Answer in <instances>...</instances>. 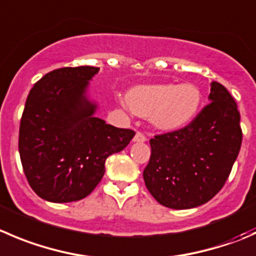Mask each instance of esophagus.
Segmentation results:
<instances>
[{
  "mask_svg": "<svg viewBox=\"0 0 256 256\" xmlns=\"http://www.w3.org/2000/svg\"><path fill=\"white\" fill-rule=\"evenodd\" d=\"M134 141H135V142H145L146 136L141 132H136L135 138H134Z\"/></svg>",
  "mask_w": 256,
  "mask_h": 256,
  "instance_id": "34e87169",
  "label": "esophagus"
}]
</instances>
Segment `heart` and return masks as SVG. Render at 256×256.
<instances>
[{
    "instance_id": "heart-1",
    "label": "heart",
    "mask_w": 256,
    "mask_h": 256,
    "mask_svg": "<svg viewBox=\"0 0 256 256\" xmlns=\"http://www.w3.org/2000/svg\"><path fill=\"white\" fill-rule=\"evenodd\" d=\"M202 101L200 88L190 82L140 85L128 94L131 110L148 118L154 128L164 131L178 130L191 122Z\"/></svg>"
}]
</instances>
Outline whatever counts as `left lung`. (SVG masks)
<instances>
[{
    "instance_id": "obj_1",
    "label": "left lung",
    "mask_w": 256,
    "mask_h": 256,
    "mask_svg": "<svg viewBox=\"0 0 256 256\" xmlns=\"http://www.w3.org/2000/svg\"><path fill=\"white\" fill-rule=\"evenodd\" d=\"M210 104L186 128L150 140L144 180L156 202L170 209H192L222 190L239 155L240 114L229 91L210 84Z\"/></svg>"
}]
</instances>
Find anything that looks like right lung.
<instances>
[{
  "label": "right lung",
  "mask_w": 256,
  "mask_h": 256,
  "mask_svg": "<svg viewBox=\"0 0 256 256\" xmlns=\"http://www.w3.org/2000/svg\"><path fill=\"white\" fill-rule=\"evenodd\" d=\"M92 66L46 74L27 96L20 125L18 151L32 190L46 202H71L92 192L105 161L130 144L135 132L96 118L90 81Z\"/></svg>",
  "instance_id": "right-lung-1"
}]
</instances>
